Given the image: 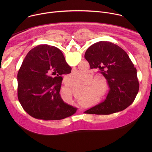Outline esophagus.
Returning <instances> with one entry per match:
<instances>
[{"mask_svg":"<svg viewBox=\"0 0 152 152\" xmlns=\"http://www.w3.org/2000/svg\"><path fill=\"white\" fill-rule=\"evenodd\" d=\"M79 111H82V110H80V109H79Z\"/></svg>","mask_w":152,"mask_h":152,"instance_id":"1","label":"esophagus"}]
</instances>
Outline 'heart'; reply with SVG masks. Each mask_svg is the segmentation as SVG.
Masks as SVG:
<instances>
[{
  "instance_id": "obj_1",
  "label": "heart",
  "mask_w": 152,
  "mask_h": 152,
  "mask_svg": "<svg viewBox=\"0 0 152 152\" xmlns=\"http://www.w3.org/2000/svg\"><path fill=\"white\" fill-rule=\"evenodd\" d=\"M93 77L92 75L89 76L87 73L79 70L73 71L67 76V80L72 85L85 83L87 80V88H85L84 94H88L80 100V103L82 104L91 101L93 99V96L90 93L96 96L99 100L104 99L107 93L104 78L102 76H96L93 79ZM66 94L71 96V90L69 88H66Z\"/></svg>"
}]
</instances>
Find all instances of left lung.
Segmentation results:
<instances>
[{"label": "left lung", "mask_w": 152, "mask_h": 152, "mask_svg": "<svg viewBox=\"0 0 152 152\" xmlns=\"http://www.w3.org/2000/svg\"><path fill=\"white\" fill-rule=\"evenodd\" d=\"M85 58L90 69L99 70L106 78L110 91L103 102L84 113L109 115L134 102L139 90L137 69L122 48L109 41H99L86 50Z\"/></svg>", "instance_id": "obj_1"}]
</instances>
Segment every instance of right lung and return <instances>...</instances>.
<instances>
[{"instance_id":"right-lung-1","label":"right lung","mask_w":152,"mask_h":152,"mask_svg":"<svg viewBox=\"0 0 152 152\" xmlns=\"http://www.w3.org/2000/svg\"><path fill=\"white\" fill-rule=\"evenodd\" d=\"M61 51L47 45L31 50L17 74L18 99L31 117L59 120L73 115L77 108L65 103L59 91L62 75L71 73Z\"/></svg>"}]
</instances>
